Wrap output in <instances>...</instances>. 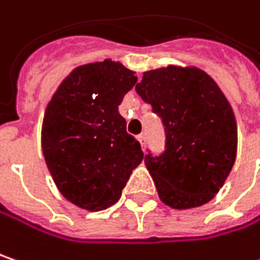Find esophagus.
Listing matches in <instances>:
<instances>
[{
  "label": "esophagus",
  "mask_w": 260,
  "mask_h": 260,
  "mask_svg": "<svg viewBox=\"0 0 260 260\" xmlns=\"http://www.w3.org/2000/svg\"><path fill=\"white\" fill-rule=\"evenodd\" d=\"M137 140L140 142V145H142V146H145V145H146V136H145V135H139V136H137Z\"/></svg>",
  "instance_id": "1"
}]
</instances>
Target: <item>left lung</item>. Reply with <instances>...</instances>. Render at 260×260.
<instances>
[{
  "mask_svg": "<svg viewBox=\"0 0 260 260\" xmlns=\"http://www.w3.org/2000/svg\"><path fill=\"white\" fill-rule=\"evenodd\" d=\"M136 92L162 118L161 156H145L158 196L173 209L212 201L237 155V121L214 79L194 66H167L143 73Z\"/></svg>",
  "mask_w": 260,
  "mask_h": 260,
  "instance_id": "left-lung-1",
  "label": "left lung"
}]
</instances>
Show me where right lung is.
Here are the masks:
<instances>
[{
  "label": "right lung",
  "mask_w": 260,
  "mask_h": 260,
  "mask_svg": "<svg viewBox=\"0 0 260 260\" xmlns=\"http://www.w3.org/2000/svg\"><path fill=\"white\" fill-rule=\"evenodd\" d=\"M136 82L120 61L89 62L72 70L46 105L41 133L46 167L59 193L85 211L118 202L143 159L118 112Z\"/></svg>",
  "instance_id": "obj_1"
}]
</instances>
